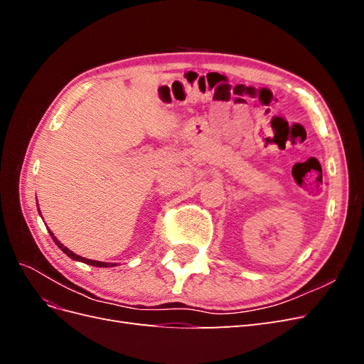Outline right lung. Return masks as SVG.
<instances>
[{"instance_id": "add662e5", "label": "right lung", "mask_w": 364, "mask_h": 364, "mask_svg": "<svg viewBox=\"0 0 364 364\" xmlns=\"http://www.w3.org/2000/svg\"><path fill=\"white\" fill-rule=\"evenodd\" d=\"M48 232H50V235H51V238H53V241L54 243L58 245V247L59 249H62V252L63 253H67V255L70 257V258H73V259H75V261H82V262H85V264H90V266H95V267H112V266H117V264H111V262H100V261H94V259H87V258H83V257H80V255H75L74 252H71L68 247H65L60 241L54 237V234L51 232V230L48 229Z\"/></svg>"}]
</instances>
